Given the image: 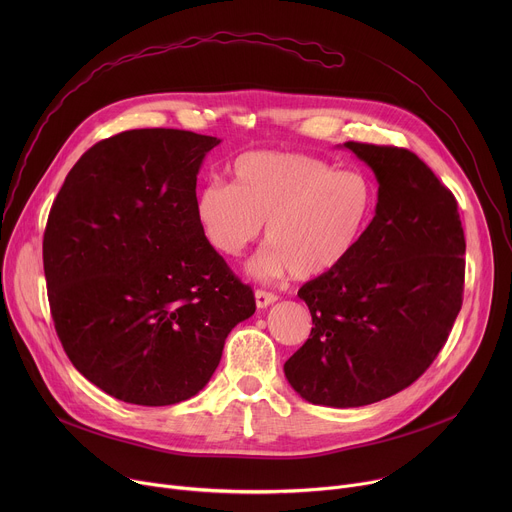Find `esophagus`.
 Instances as JSON below:
<instances>
[{"label": "esophagus", "instance_id": "obj_1", "mask_svg": "<svg viewBox=\"0 0 512 512\" xmlns=\"http://www.w3.org/2000/svg\"><path fill=\"white\" fill-rule=\"evenodd\" d=\"M273 302H277V296L275 294H271V291H265V289H257L255 291V304H257V308H267V306H271Z\"/></svg>", "mask_w": 512, "mask_h": 512}]
</instances>
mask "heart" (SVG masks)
<instances>
[{"instance_id": "1", "label": "heart", "mask_w": 512, "mask_h": 512, "mask_svg": "<svg viewBox=\"0 0 512 512\" xmlns=\"http://www.w3.org/2000/svg\"><path fill=\"white\" fill-rule=\"evenodd\" d=\"M231 174V186L198 190L194 216L204 241L225 257H239L267 223L271 247L251 263L257 277L330 275L373 223L375 188L360 172H336L304 154L251 152L233 162Z\"/></svg>"}]
</instances>
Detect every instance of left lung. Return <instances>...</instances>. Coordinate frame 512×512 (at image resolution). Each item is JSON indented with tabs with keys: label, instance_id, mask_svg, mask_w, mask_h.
Segmentation results:
<instances>
[{
	"label": "left lung",
	"instance_id": "obj_1",
	"mask_svg": "<svg viewBox=\"0 0 512 512\" xmlns=\"http://www.w3.org/2000/svg\"><path fill=\"white\" fill-rule=\"evenodd\" d=\"M344 148L375 172L379 202L356 253L300 287L314 328L283 371L314 405L362 407L409 387L444 348L462 308L466 239L454 194L413 152Z\"/></svg>",
	"mask_w": 512,
	"mask_h": 512
}]
</instances>
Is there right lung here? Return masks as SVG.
<instances>
[{
	"label": "right lung",
	"instance_id": "obj_1",
	"mask_svg": "<svg viewBox=\"0 0 512 512\" xmlns=\"http://www.w3.org/2000/svg\"><path fill=\"white\" fill-rule=\"evenodd\" d=\"M221 139L131 129L68 172L42 257L56 334L75 369L133 405L194 397L229 332L255 314L249 285L202 237L196 176Z\"/></svg>",
	"mask_w": 512,
	"mask_h": 512
}]
</instances>
